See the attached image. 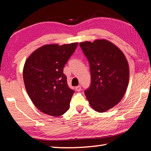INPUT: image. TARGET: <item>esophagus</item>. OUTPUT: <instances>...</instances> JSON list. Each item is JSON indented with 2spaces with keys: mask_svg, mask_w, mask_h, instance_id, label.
Wrapping results in <instances>:
<instances>
[{
  "mask_svg": "<svg viewBox=\"0 0 151 151\" xmlns=\"http://www.w3.org/2000/svg\"><path fill=\"white\" fill-rule=\"evenodd\" d=\"M75 89H76V91H77V92L81 91V86L80 85H78V86H76Z\"/></svg>",
  "mask_w": 151,
  "mask_h": 151,
  "instance_id": "1",
  "label": "esophagus"
}]
</instances>
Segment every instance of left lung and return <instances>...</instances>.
I'll list each match as a JSON object with an SVG mask.
<instances>
[{"label":"left lung","instance_id":"left-lung-1","mask_svg":"<svg viewBox=\"0 0 151 151\" xmlns=\"http://www.w3.org/2000/svg\"><path fill=\"white\" fill-rule=\"evenodd\" d=\"M90 65L91 86L85 91L94 111L104 112L123 97L129 81V67L123 52L105 39L80 43Z\"/></svg>","mask_w":151,"mask_h":151}]
</instances>
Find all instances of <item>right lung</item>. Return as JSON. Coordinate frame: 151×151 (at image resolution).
<instances>
[{
	"label": "right lung",
	"mask_w": 151,
	"mask_h": 151,
	"mask_svg": "<svg viewBox=\"0 0 151 151\" xmlns=\"http://www.w3.org/2000/svg\"><path fill=\"white\" fill-rule=\"evenodd\" d=\"M78 42L46 45L35 50L24 63L23 80L33 104L52 116L68 111L74 91L68 87L63 68Z\"/></svg>",
	"instance_id": "add662e5"
}]
</instances>
